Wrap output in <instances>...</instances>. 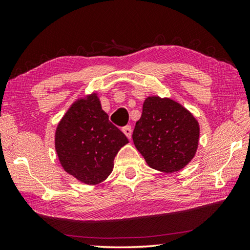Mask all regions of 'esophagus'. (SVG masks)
Here are the masks:
<instances>
[{
    "mask_svg": "<svg viewBox=\"0 0 250 250\" xmlns=\"http://www.w3.org/2000/svg\"><path fill=\"white\" fill-rule=\"evenodd\" d=\"M122 132H124V133L126 135V138L131 139V134H132V130H131V126H130V125L124 126V128H122Z\"/></svg>",
    "mask_w": 250,
    "mask_h": 250,
    "instance_id": "obj_1",
    "label": "esophagus"
}]
</instances>
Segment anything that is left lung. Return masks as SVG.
Listing matches in <instances>:
<instances>
[{"label": "left lung", "mask_w": 250, "mask_h": 250, "mask_svg": "<svg viewBox=\"0 0 250 250\" xmlns=\"http://www.w3.org/2000/svg\"><path fill=\"white\" fill-rule=\"evenodd\" d=\"M132 139L151 168L163 173L179 172L196 154L200 124L174 99L149 96L143 103Z\"/></svg>", "instance_id": "8db88e82"}]
</instances>
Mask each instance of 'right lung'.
Instances as JSON below:
<instances>
[{
	"label": "right lung",
	"mask_w": 250,
	"mask_h": 250,
	"mask_svg": "<svg viewBox=\"0 0 250 250\" xmlns=\"http://www.w3.org/2000/svg\"><path fill=\"white\" fill-rule=\"evenodd\" d=\"M129 140L109 121L98 92L76 99L55 130V150L62 167L87 185L107 180L113 160Z\"/></svg>",
	"instance_id": "right-lung-1"
}]
</instances>
